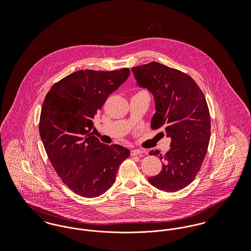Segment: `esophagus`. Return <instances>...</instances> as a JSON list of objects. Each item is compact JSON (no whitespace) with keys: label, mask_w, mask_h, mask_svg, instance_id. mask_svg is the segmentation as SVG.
I'll return each instance as SVG.
<instances>
[{"label":"esophagus","mask_w":251,"mask_h":251,"mask_svg":"<svg viewBox=\"0 0 251 251\" xmlns=\"http://www.w3.org/2000/svg\"><path fill=\"white\" fill-rule=\"evenodd\" d=\"M143 151H140V150H137V149H134V150H131V156H135V155H139V154H141Z\"/></svg>","instance_id":"esophagus-1"}]
</instances>
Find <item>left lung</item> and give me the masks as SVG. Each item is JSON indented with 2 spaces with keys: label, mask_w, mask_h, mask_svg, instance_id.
Listing matches in <instances>:
<instances>
[{
  "label": "left lung",
  "mask_w": 251,
  "mask_h": 251,
  "mask_svg": "<svg viewBox=\"0 0 251 251\" xmlns=\"http://www.w3.org/2000/svg\"><path fill=\"white\" fill-rule=\"evenodd\" d=\"M131 72L137 85L154 98L151 128L163 127L171 138L165 155L158 150L150 151L164 162L161 172L148 179L159 190L179 191L194 180L207 152L211 119L206 100L189 75L160 63L134 67Z\"/></svg>",
  "instance_id": "1"
}]
</instances>
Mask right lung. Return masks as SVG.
<instances>
[{
    "label": "right lung",
    "instance_id": "1",
    "mask_svg": "<svg viewBox=\"0 0 251 251\" xmlns=\"http://www.w3.org/2000/svg\"><path fill=\"white\" fill-rule=\"evenodd\" d=\"M129 75V69L73 72L51 86L42 104L39 133L49 160L63 182L81 197L104 194L130 156L128 149L100 143L91 132L108 96Z\"/></svg>",
    "mask_w": 251,
    "mask_h": 251
}]
</instances>
